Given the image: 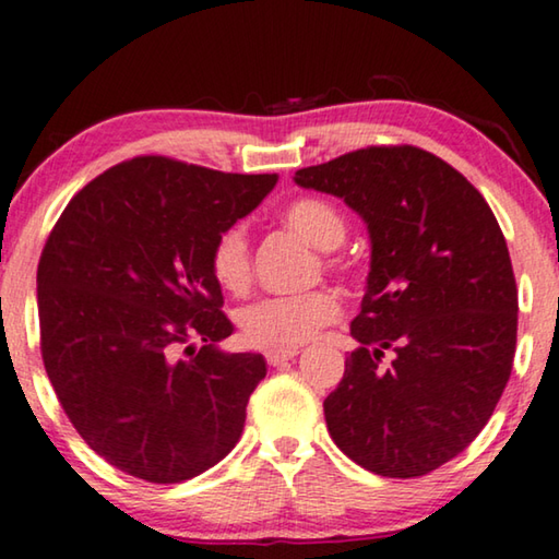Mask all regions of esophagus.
Wrapping results in <instances>:
<instances>
[{"mask_svg": "<svg viewBox=\"0 0 559 559\" xmlns=\"http://www.w3.org/2000/svg\"><path fill=\"white\" fill-rule=\"evenodd\" d=\"M295 356H297V349H287V352H267L264 354V359H267L270 366H280L289 359H295Z\"/></svg>", "mask_w": 559, "mask_h": 559, "instance_id": "34e87169", "label": "esophagus"}]
</instances>
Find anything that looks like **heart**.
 Returning <instances> with one entry per match:
<instances>
[{"label":"heart","mask_w":559,"mask_h":559,"mask_svg":"<svg viewBox=\"0 0 559 559\" xmlns=\"http://www.w3.org/2000/svg\"><path fill=\"white\" fill-rule=\"evenodd\" d=\"M282 219L317 250L332 252L344 242L346 219L342 210L322 198H299L282 210ZM329 267L342 264L326 258ZM210 274L230 295H242L252 282V252L247 230L237 223L225 227L210 247ZM340 299L332 292L317 289L295 297H267L245 307L237 317L240 336L247 346L262 352L297 349L312 340L319 329L340 319Z\"/></svg>","instance_id":"obj_1"}]
</instances>
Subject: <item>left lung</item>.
Instances as JSON below:
<instances>
[{"instance_id": "obj_1", "label": "left lung", "mask_w": 559, "mask_h": 559, "mask_svg": "<svg viewBox=\"0 0 559 559\" xmlns=\"http://www.w3.org/2000/svg\"><path fill=\"white\" fill-rule=\"evenodd\" d=\"M342 198L371 237L359 349L324 399L334 443L383 478L455 459L496 411L518 342L506 237L478 190L416 145H369L295 173ZM392 361L382 364V354Z\"/></svg>"}]
</instances>
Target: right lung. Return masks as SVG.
<instances>
[{"label":"right lung","instance_id":"obj_1","mask_svg":"<svg viewBox=\"0 0 559 559\" xmlns=\"http://www.w3.org/2000/svg\"><path fill=\"white\" fill-rule=\"evenodd\" d=\"M274 182L139 155L81 188L53 225L36 270L44 369L79 436L118 471L182 483L240 441L267 364L217 346L233 322L210 247Z\"/></svg>","mask_w":559,"mask_h":559}]
</instances>
